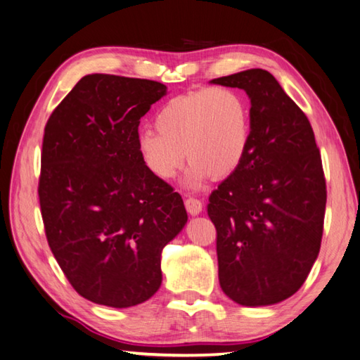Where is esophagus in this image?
I'll return each instance as SVG.
<instances>
[{"label": "esophagus", "mask_w": 360, "mask_h": 360, "mask_svg": "<svg viewBox=\"0 0 360 360\" xmlns=\"http://www.w3.org/2000/svg\"><path fill=\"white\" fill-rule=\"evenodd\" d=\"M185 207H186L189 214H191V216H198V214L202 213L203 203H202L199 199H195V198H188V199L185 200Z\"/></svg>", "instance_id": "34e87169"}]
</instances>
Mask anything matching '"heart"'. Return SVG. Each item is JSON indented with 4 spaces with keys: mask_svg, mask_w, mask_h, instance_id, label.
<instances>
[{
    "mask_svg": "<svg viewBox=\"0 0 360 360\" xmlns=\"http://www.w3.org/2000/svg\"><path fill=\"white\" fill-rule=\"evenodd\" d=\"M155 128L138 136L144 166L157 179L171 180L186 155L191 162L185 185L198 189L210 175L227 177L241 165L250 141L249 103L233 87H203L166 101Z\"/></svg>",
    "mask_w": 360,
    "mask_h": 360,
    "instance_id": "b5f03b06",
    "label": "heart"
}]
</instances>
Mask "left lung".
Here are the masks:
<instances>
[{
	"mask_svg": "<svg viewBox=\"0 0 360 360\" xmlns=\"http://www.w3.org/2000/svg\"><path fill=\"white\" fill-rule=\"evenodd\" d=\"M250 100L241 165L210 195L219 283L240 306L285 301L320 252L326 181L310 122L273 75L249 69L210 81Z\"/></svg>",
	"mask_w": 360,
	"mask_h": 360,
	"instance_id": "1",
	"label": "left lung"
}]
</instances>
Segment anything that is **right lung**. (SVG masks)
Masks as SVG:
<instances>
[{"mask_svg": "<svg viewBox=\"0 0 360 360\" xmlns=\"http://www.w3.org/2000/svg\"><path fill=\"white\" fill-rule=\"evenodd\" d=\"M167 94L158 81L92 73L45 127L40 210L54 259L72 287L127 309L157 293L161 250L188 222L181 195L138 152L142 116Z\"/></svg>", "mask_w": 360, "mask_h": 360, "instance_id": "right-lung-1", "label": "right lung"}]
</instances>
